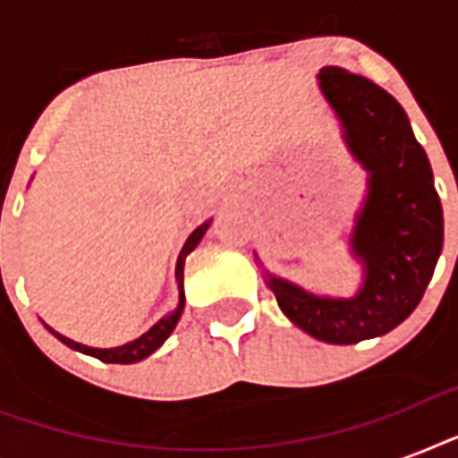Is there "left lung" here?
I'll return each instance as SVG.
<instances>
[{"instance_id":"obj_1","label":"left lung","mask_w":458,"mask_h":458,"mask_svg":"<svg viewBox=\"0 0 458 458\" xmlns=\"http://www.w3.org/2000/svg\"><path fill=\"white\" fill-rule=\"evenodd\" d=\"M316 81L349 154L366 171V197L349 233L361 285L349 297H330L266 268L264 278L304 333L327 344H356L394 330L419 306L442 254V204L430 161L394 97L340 66H323ZM254 259L261 266L259 254Z\"/></svg>"}]
</instances>
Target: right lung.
I'll use <instances>...</instances> for the list:
<instances>
[{
  "label": "right lung",
  "instance_id": "1",
  "mask_svg": "<svg viewBox=\"0 0 458 458\" xmlns=\"http://www.w3.org/2000/svg\"><path fill=\"white\" fill-rule=\"evenodd\" d=\"M211 221H214V218H207V221L201 223V225H197V228L190 233V237H187V242L182 244V250H180L178 264H175L178 306H175L173 311L165 313L164 318H158L157 323H154V326L147 330V333H142L140 337H135V340L125 342V344H121V347L99 349V347H88V344H81V342L71 340V337H66V335L56 333V330L47 326V323H45V327L54 335V337H56V340L64 342L66 347L75 349V352H81V354L95 356V359H99V361H104V363H138V361H142V359H147V356H152L154 352H157V349L161 347L165 340H168V335L175 330L180 316H182V309H185V290H182V268H185V259H187V254H190V251H192L194 247L201 242V237L207 235V230H208V225H211Z\"/></svg>",
  "mask_w": 458,
  "mask_h": 458
}]
</instances>
